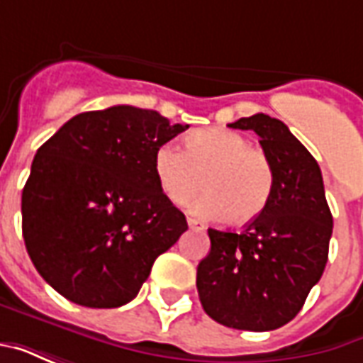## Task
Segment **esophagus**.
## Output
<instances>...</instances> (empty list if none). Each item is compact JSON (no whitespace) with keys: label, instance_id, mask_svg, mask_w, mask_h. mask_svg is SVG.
<instances>
[{"label":"esophagus","instance_id":"obj_1","mask_svg":"<svg viewBox=\"0 0 363 363\" xmlns=\"http://www.w3.org/2000/svg\"><path fill=\"white\" fill-rule=\"evenodd\" d=\"M186 221H189V228L194 229V231H204V229H206L204 223H202V221L194 220V218H189Z\"/></svg>","mask_w":363,"mask_h":363}]
</instances>
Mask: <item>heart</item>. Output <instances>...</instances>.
Listing matches in <instances>:
<instances>
[{
	"instance_id": "heart-1",
	"label": "heart",
	"mask_w": 363,
	"mask_h": 363,
	"mask_svg": "<svg viewBox=\"0 0 363 363\" xmlns=\"http://www.w3.org/2000/svg\"><path fill=\"white\" fill-rule=\"evenodd\" d=\"M184 152L174 143L159 145L153 171L171 202L182 204L204 182L206 190L189 202L204 220L249 221L267 206L274 169L262 150L249 145L243 134L229 128H206L186 138Z\"/></svg>"
}]
</instances>
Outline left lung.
Listing matches in <instances>:
<instances>
[{"instance_id":"obj_1","label":"left lung","mask_w":363,"mask_h":363,"mask_svg":"<svg viewBox=\"0 0 363 363\" xmlns=\"http://www.w3.org/2000/svg\"><path fill=\"white\" fill-rule=\"evenodd\" d=\"M229 128L257 132L272 163V192L241 233L208 229L212 249L198 264V296L220 325L274 330L301 311L320 280L333 213L317 161L281 120L259 112Z\"/></svg>"}]
</instances>
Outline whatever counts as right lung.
<instances>
[{"instance_id": "obj_1", "label": "right lung", "mask_w": 363, "mask_h": 363, "mask_svg": "<svg viewBox=\"0 0 363 363\" xmlns=\"http://www.w3.org/2000/svg\"><path fill=\"white\" fill-rule=\"evenodd\" d=\"M189 124L118 104L67 120L36 151L23 189V239L52 288L83 307L132 301L161 252L189 229L153 155Z\"/></svg>"}]
</instances>
